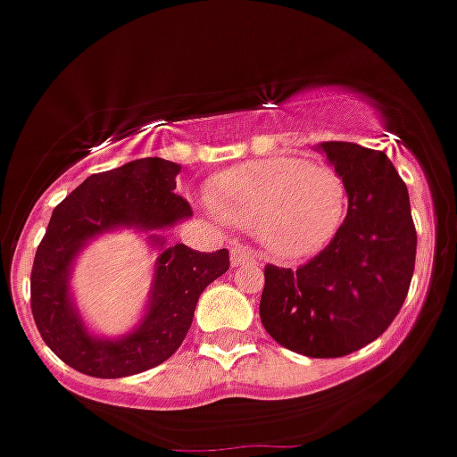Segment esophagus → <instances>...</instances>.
Instances as JSON below:
<instances>
[{
    "label": "esophagus",
    "mask_w": 457,
    "mask_h": 457,
    "mask_svg": "<svg viewBox=\"0 0 457 457\" xmlns=\"http://www.w3.org/2000/svg\"><path fill=\"white\" fill-rule=\"evenodd\" d=\"M255 253L248 251L245 245H234L232 248V267H244V264H255Z\"/></svg>",
    "instance_id": "obj_1"
}]
</instances>
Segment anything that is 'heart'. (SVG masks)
<instances>
[{
	"mask_svg": "<svg viewBox=\"0 0 457 457\" xmlns=\"http://www.w3.org/2000/svg\"><path fill=\"white\" fill-rule=\"evenodd\" d=\"M228 223L255 229L262 245L285 262L324 251L347 216V184L331 165L271 156L234 165L206 190Z\"/></svg>",
	"mask_w": 457,
	"mask_h": 457,
	"instance_id": "1",
	"label": "heart"
}]
</instances>
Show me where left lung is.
<instances>
[{
    "label": "left lung",
    "instance_id": "1",
    "mask_svg": "<svg viewBox=\"0 0 457 457\" xmlns=\"http://www.w3.org/2000/svg\"><path fill=\"white\" fill-rule=\"evenodd\" d=\"M347 184L336 239L299 269L264 267L260 317L278 345L312 359L352 354L379 338L410 292L416 229L407 186L384 152L322 142Z\"/></svg>",
    "mask_w": 457,
    "mask_h": 457
}]
</instances>
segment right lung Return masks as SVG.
I'll return each instance as SVG.
<instances>
[{"label":"right lung","instance_id":"obj_1","mask_svg":"<svg viewBox=\"0 0 457 457\" xmlns=\"http://www.w3.org/2000/svg\"><path fill=\"white\" fill-rule=\"evenodd\" d=\"M179 165L165 158H137L121 168L91 174L54 206L31 267V315L54 354L89 377L117 379L168 361L184 343L195 305L209 283L229 269V253H197L168 245L162 232L193 216L174 193ZM137 228L159 253L153 289L141 322L119 339L91 334L70 292V273L82 247L101 233Z\"/></svg>","mask_w":457,"mask_h":457}]
</instances>
